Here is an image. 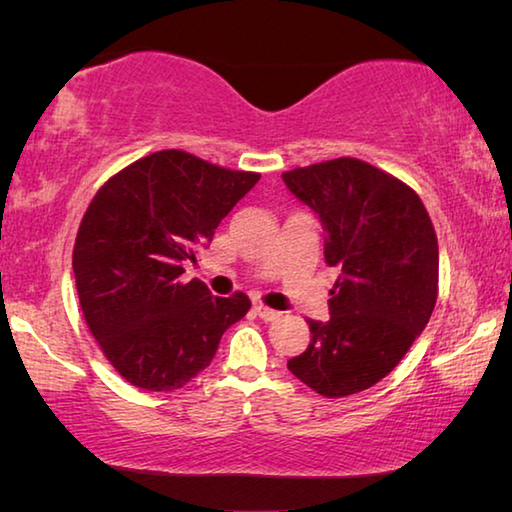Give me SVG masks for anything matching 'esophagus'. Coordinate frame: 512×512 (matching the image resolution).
<instances>
[{
    "mask_svg": "<svg viewBox=\"0 0 512 512\" xmlns=\"http://www.w3.org/2000/svg\"><path fill=\"white\" fill-rule=\"evenodd\" d=\"M253 309H255V314H257L259 318L266 320V323H273V320H277V318L282 316L280 311H275V309H268V307H264V305H255Z\"/></svg>",
    "mask_w": 512,
    "mask_h": 512,
    "instance_id": "1",
    "label": "esophagus"
}]
</instances>
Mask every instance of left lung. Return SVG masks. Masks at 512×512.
I'll list each match as a JSON object with an SVG mask.
<instances>
[{
    "mask_svg": "<svg viewBox=\"0 0 512 512\" xmlns=\"http://www.w3.org/2000/svg\"><path fill=\"white\" fill-rule=\"evenodd\" d=\"M282 180L318 214L325 262L341 271L329 320H307L309 348L287 366L325 397L366 391L402 361L436 307V230L409 185L357 158L293 169Z\"/></svg>",
    "mask_w": 512,
    "mask_h": 512,
    "instance_id": "1",
    "label": "left lung"
}]
</instances>
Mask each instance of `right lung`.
Instances as JSON below:
<instances>
[{
	"mask_svg": "<svg viewBox=\"0 0 512 512\" xmlns=\"http://www.w3.org/2000/svg\"><path fill=\"white\" fill-rule=\"evenodd\" d=\"M257 180L169 149L128 164L92 198L72 255L76 291L92 336L133 386L183 388L246 316V293L214 298L180 275Z\"/></svg>",
	"mask_w": 512,
	"mask_h": 512,
	"instance_id": "obj_1",
	"label": "right lung"
}]
</instances>
